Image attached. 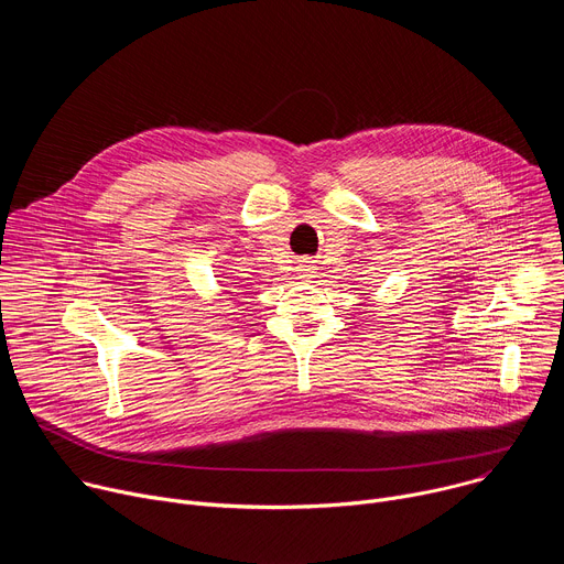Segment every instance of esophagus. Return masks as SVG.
I'll return each instance as SVG.
<instances>
[{"mask_svg":"<svg viewBox=\"0 0 564 564\" xmlns=\"http://www.w3.org/2000/svg\"><path fill=\"white\" fill-rule=\"evenodd\" d=\"M299 272H301V276H310V268L307 265H301Z\"/></svg>","mask_w":564,"mask_h":564,"instance_id":"esophagus-1","label":"esophagus"}]
</instances>
